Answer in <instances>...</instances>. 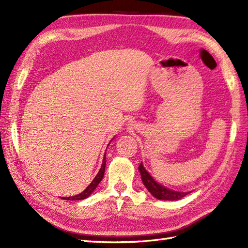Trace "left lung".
<instances>
[{
	"label": "left lung",
	"instance_id": "left-lung-1",
	"mask_svg": "<svg viewBox=\"0 0 248 248\" xmlns=\"http://www.w3.org/2000/svg\"><path fill=\"white\" fill-rule=\"evenodd\" d=\"M139 170L140 171V176H141V180H143L144 186L147 187V189L151 193L152 196H155L157 199H162V200H178L181 199L182 197L186 196L188 193H181V192H176V191H171V189H168L164 187L161 184L156 183L154 178H152L147 170L144 168L143 164H140Z\"/></svg>",
	"mask_w": 248,
	"mask_h": 248
}]
</instances>
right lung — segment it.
I'll use <instances>...</instances> for the list:
<instances>
[{
    "label": "right lung",
    "mask_w": 248,
    "mask_h": 248,
    "mask_svg": "<svg viewBox=\"0 0 248 248\" xmlns=\"http://www.w3.org/2000/svg\"><path fill=\"white\" fill-rule=\"evenodd\" d=\"M105 164H107V159H105V155H104V157H103V162H102V166L101 168H100V170L98 172V175L94 177V179L93 180V182L89 184V186L86 187V189H84V191L78 194V195H76V196H72V197H62V199L65 200H82V199H85L87 198L89 195H91L93 191L94 188H96L98 186V184L100 183V181L102 180V178L104 176V170H105Z\"/></svg>",
    "instance_id": "add662e5"
}]
</instances>
